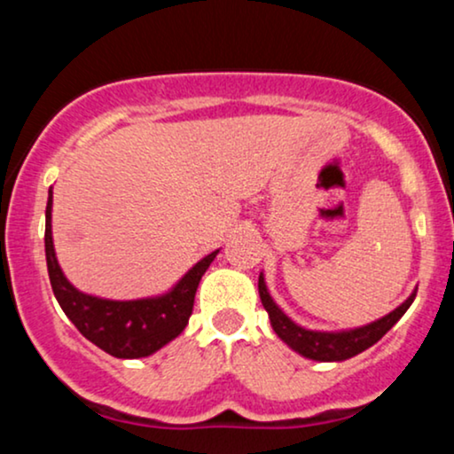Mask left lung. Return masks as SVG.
Wrapping results in <instances>:
<instances>
[{"instance_id":"left-lung-1","label":"left lung","mask_w":454,"mask_h":454,"mask_svg":"<svg viewBox=\"0 0 454 454\" xmlns=\"http://www.w3.org/2000/svg\"><path fill=\"white\" fill-rule=\"evenodd\" d=\"M258 293H260V301H262L264 309H267V314L270 317V326H273V331L278 333L279 340L288 343L294 352L311 358V361H325V363L346 361V358L356 356L358 352L372 348L373 343L382 340L390 328L397 325V320L405 314V311H408V307L414 303V296H416V293H411L410 299L405 301V303H401L397 309L390 311L388 316L380 317V320L372 322V325L367 326L352 328V331H341V333H320V331H307V328L294 325V322L273 303L262 275L258 278Z\"/></svg>"}]
</instances>
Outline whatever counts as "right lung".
Listing matches in <instances>:
<instances>
[{
	"instance_id": "obj_1",
	"label": "right lung",
	"mask_w": 454,
	"mask_h": 454,
	"mask_svg": "<svg viewBox=\"0 0 454 454\" xmlns=\"http://www.w3.org/2000/svg\"><path fill=\"white\" fill-rule=\"evenodd\" d=\"M51 207H53V192L46 202V231L44 252L49 279L53 286V294L72 325L81 331L91 343L111 356L117 358H140L149 356L161 346L181 335L192 309H194L196 288L200 278L209 269L217 252L209 254L196 262L181 278L179 284L168 294L155 299L140 301H106L78 293L61 273L57 264L53 237H51Z\"/></svg>"
}]
</instances>
